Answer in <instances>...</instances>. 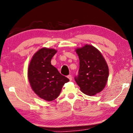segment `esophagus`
Instances as JSON below:
<instances>
[{
	"label": "esophagus",
	"instance_id": "34e87169",
	"mask_svg": "<svg viewBox=\"0 0 133 133\" xmlns=\"http://www.w3.org/2000/svg\"><path fill=\"white\" fill-rule=\"evenodd\" d=\"M67 77H68V79L70 80V81H71V80H72V76H71V75H69L67 76Z\"/></svg>",
	"mask_w": 133,
	"mask_h": 133
}]
</instances>
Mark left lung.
I'll use <instances>...</instances> for the list:
<instances>
[{
    "label": "left lung",
    "mask_w": 133,
    "mask_h": 133,
    "mask_svg": "<svg viewBox=\"0 0 133 133\" xmlns=\"http://www.w3.org/2000/svg\"><path fill=\"white\" fill-rule=\"evenodd\" d=\"M76 52L80 61L76 82L87 95L99 93L104 89L109 75L108 66L104 57L97 48L88 44L77 48Z\"/></svg>",
    "instance_id": "8db88e82"
}]
</instances>
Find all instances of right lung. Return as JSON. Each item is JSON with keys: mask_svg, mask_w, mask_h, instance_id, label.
I'll use <instances>...</instances> for the list:
<instances>
[{"mask_svg": "<svg viewBox=\"0 0 133 133\" xmlns=\"http://www.w3.org/2000/svg\"><path fill=\"white\" fill-rule=\"evenodd\" d=\"M57 50L43 48L35 52L28 70V77L34 92L39 98L47 101L56 99L64 83L69 79L59 73L51 64Z\"/></svg>", "mask_w": 133, "mask_h": 133, "instance_id": "obj_1", "label": "right lung"}]
</instances>
